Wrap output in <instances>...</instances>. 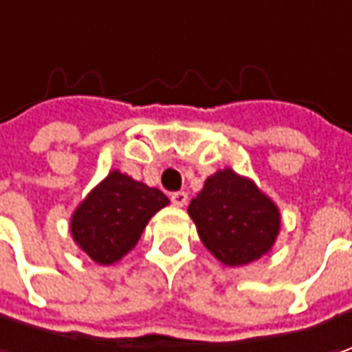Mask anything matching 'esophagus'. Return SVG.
Wrapping results in <instances>:
<instances>
[{
    "mask_svg": "<svg viewBox=\"0 0 352 352\" xmlns=\"http://www.w3.org/2000/svg\"><path fill=\"white\" fill-rule=\"evenodd\" d=\"M187 201H189V197H187V192L185 191H177L171 195V203L175 206H185L187 205Z\"/></svg>",
    "mask_w": 352,
    "mask_h": 352,
    "instance_id": "1",
    "label": "esophagus"
}]
</instances>
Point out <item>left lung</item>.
<instances>
[{"instance_id": "8db88e82", "label": "left lung", "mask_w": 352, "mask_h": 352, "mask_svg": "<svg viewBox=\"0 0 352 352\" xmlns=\"http://www.w3.org/2000/svg\"><path fill=\"white\" fill-rule=\"evenodd\" d=\"M189 217L206 250L224 266H246L262 258L282 224L276 203L228 167L206 179L189 205Z\"/></svg>"}]
</instances>
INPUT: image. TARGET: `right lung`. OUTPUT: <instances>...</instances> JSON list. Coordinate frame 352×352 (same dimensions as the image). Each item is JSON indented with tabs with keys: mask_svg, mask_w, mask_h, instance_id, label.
Here are the masks:
<instances>
[{
	"mask_svg": "<svg viewBox=\"0 0 352 352\" xmlns=\"http://www.w3.org/2000/svg\"><path fill=\"white\" fill-rule=\"evenodd\" d=\"M167 205L160 189L112 171L72 212L70 234L96 264L110 266L130 252L149 219Z\"/></svg>",
	"mask_w": 352,
	"mask_h": 352,
	"instance_id": "obj_1",
	"label": "right lung"
}]
</instances>
